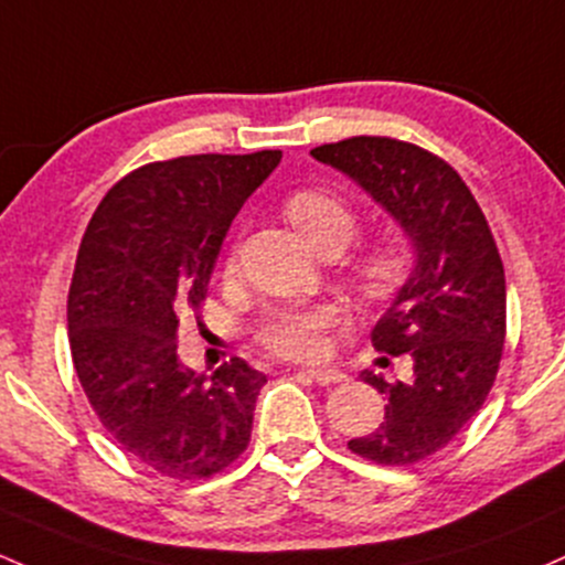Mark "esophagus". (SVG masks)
<instances>
[{"label":"esophagus","instance_id":"obj_1","mask_svg":"<svg viewBox=\"0 0 565 565\" xmlns=\"http://www.w3.org/2000/svg\"><path fill=\"white\" fill-rule=\"evenodd\" d=\"M306 375L311 377V381L319 383V386H334V383L345 381V375L340 373V370H324V367H319V370H306Z\"/></svg>","mask_w":565,"mask_h":565}]
</instances>
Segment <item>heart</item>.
I'll return each instance as SVG.
<instances>
[{
	"label": "heart",
	"mask_w": 565,
	"mask_h": 565,
	"mask_svg": "<svg viewBox=\"0 0 565 565\" xmlns=\"http://www.w3.org/2000/svg\"><path fill=\"white\" fill-rule=\"evenodd\" d=\"M289 225L313 249L334 244L343 249L359 227V216L345 198L330 190H297L284 203ZM407 270L405 246L392 238L364 244L351 257V287L362 300L381 302L399 287ZM340 321V308L332 302H302V306L273 308L257 327V338L265 349L284 359H321L327 353V332Z\"/></svg>",
	"instance_id": "1"
}]
</instances>
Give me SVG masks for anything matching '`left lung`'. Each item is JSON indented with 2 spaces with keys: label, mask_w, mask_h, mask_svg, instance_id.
<instances>
[{
  "label": "left lung",
  "mask_w": 565,
  "mask_h": 565,
  "mask_svg": "<svg viewBox=\"0 0 565 565\" xmlns=\"http://www.w3.org/2000/svg\"><path fill=\"white\" fill-rule=\"evenodd\" d=\"M311 154L349 173L405 227L415 270L375 324L373 345L413 356L407 383L362 381L386 394L381 426L351 454L411 467L443 450L491 394L507 338L504 265L472 190L439 154L392 136H351Z\"/></svg>",
  "instance_id": "8db88e82"
}]
</instances>
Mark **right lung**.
I'll list each match as a JSON object with an SVG mask.
<instances>
[{
	"instance_id": "right-lung-1",
	"label": "right lung",
	"mask_w": 565,
	"mask_h": 565,
	"mask_svg": "<svg viewBox=\"0 0 565 565\" xmlns=\"http://www.w3.org/2000/svg\"><path fill=\"white\" fill-rule=\"evenodd\" d=\"M278 160H154L122 177L85 227L66 300L74 370L109 437L163 477L206 480L249 448L268 377L241 356L195 375L179 364L177 330L206 300L231 222Z\"/></svg>"
}]
</instances>
